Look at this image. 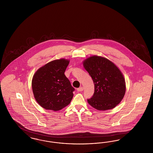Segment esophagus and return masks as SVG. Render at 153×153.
Listing matches in <instances>:
<instances>
[{"label":"esophagus","instance_id":"esophagus-1","mask_svg":"<svg viewBox=\"0 0 153 153\" xmlns=\"http://www.w3.org/2000/svg\"><path fill=\"white\" fill-rule=\"evenodd\" d=\"M83 90H84V88L83 87H80L77 88V91H79V92H81Z\"/></svg>","mask_w":153,"mask_h":153}]
</instances>
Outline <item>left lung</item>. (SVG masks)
<instances>
[{
  "instance_id": "obj_1",
  "label": "left lung",
  "mask_w": 153,
  "mask_h": 153,
  "mask_svg": "<svg viewBox=\"0 0 153 153\" xmlns=\"http://www.w3.org/2000/svg\"><path fill=\"white\" fill-rule=\"evenodd\" d=\"M82 64L95 84L94 94L88 102L99 111L115 108L126 93V82L120 70L108 59L97 56L85 59Z\"/></svg>"
}]
</instances>
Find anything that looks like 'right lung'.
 Instances as JSON below:
<instances>
[{
  "instance_id": "add662e5",
  "label": "right lung",
  "mask_w": 153,
  "mask_h": 153,
  "mask_svg": "<svg viewBox=\"0 0 153 153\" xmlns=\"http://www.w3.org/2000/svg\"><path fill=\"white\" fill-rule=\"evenodd\" d=\"M69 60L55 59L39 68L32 79L36 102L44 109L57 111L70 104L74 89L65 75Z\"/></svg>"
}]
</instances>
